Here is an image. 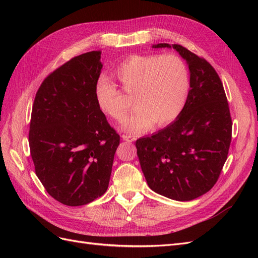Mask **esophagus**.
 I'll return each mask as SVG.
<instances>
[{"label":"esophagus","mask_w":258,"mask_h":258,"mask_svg":"<svg viewBox=\"0 0 258 258\" xmlns=\"http://www.w3.org/2000/svg\"><path fill=\"white\" fill-rule=\"evenodd\" d=\"M121 138H122L123 141H127V142H134V141H136V140H137L136 137L129 136V135H122Z\"/></svg>","instance_id":"esophagus-1"}]
</instances>
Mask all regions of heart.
Returning <instances> with one entry per match:
<instances>
[{"label": "heart", "instance_id": "heart-1", "mask_svg": "<svg viewBox=\"0 0 258 258\" xmlns=\"http://www.w3.org/2000/svg\"><path fill=\"white\" fill-rule=\"evenodd\" d=\"M115 76L124 91L134 92L136 107L122 123L131 134H144L156 122L167 126L182 113L189 92V72L176 54H135L115 69ZM99 108L115 120H122L128 105L123 103L116 85L101 76L95 85Z\"/></svg>", "mask_w": 258, "mask_h": 258}]
</instances>
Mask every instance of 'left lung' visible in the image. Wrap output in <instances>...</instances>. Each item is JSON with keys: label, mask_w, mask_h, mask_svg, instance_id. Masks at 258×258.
Returning <instances> with one entry per match:
<instances>
[{"label": "left lung", "mask_w": 258, "mask_h": 258, "mask_svg": "<svg viewBox=\"0 0 258 258\" xmlns=\"http://www.w3.org/2000/svg\"><path fill=\"white\" fill-rule=\"evenodd\" d=\"M189 69V92L177 118L151 137L137 140V154L150 188L161 196L189 201L217 182L231 141V117L220 77L207 60L177 44Z\"/></svg>", "instance_id": "8db88e82"}]
</instances>
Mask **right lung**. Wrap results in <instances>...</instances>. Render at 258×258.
Listing matches in <instances>:
<instances>
[{"instance_id": "add662e5", "label": "right lung", "mask_w": 258, "mask_h": 258, "mask_svg": "<svg viewBox=\"0 0 258 258\" xmlns=\"http://www.w3.org/2000/svg\"><path fill=\"white\" fill-rule=\"evenodd\" d=\"M101 51L72 58L38 88L29 145L35 173L50 196L79 207L106 191L119 136L100 110L95 85Z\"/></svg>"}]
</instances>
